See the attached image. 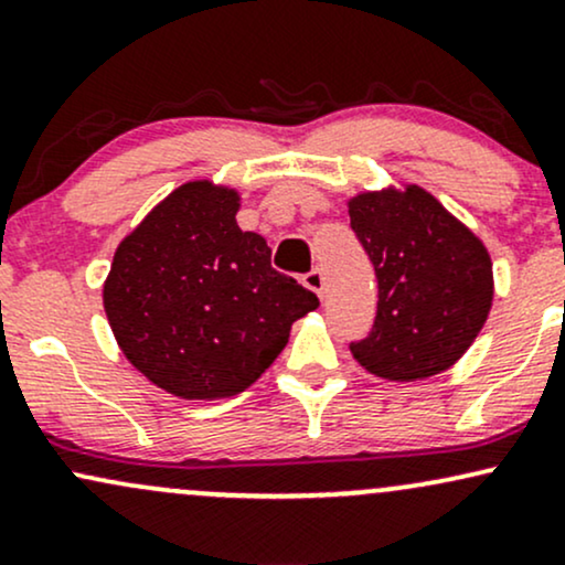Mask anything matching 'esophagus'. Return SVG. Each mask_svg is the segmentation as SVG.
Returning a JSON list of instances; mask_svg holds the SVG:
<instances>
[{
  "label": "esophagus",
  "instance_id": "obj_1",
  "mask_svg": "<svg viewBox=\"0 0 565 565\" xmlns=\"http://www.w3.org/2000/svg\"><path fill=\"white\" fill-rule=\"evenodd\" d=\"M305 287L310 291H316V295L323 297V289H327V278H323V270L321 268H313L305 274Z\"/></svg>",
  "mask_w": 565,
  "mask_h": 565
}]
</instances>
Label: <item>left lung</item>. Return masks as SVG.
<instances>
[{
  "label": "left lung",
  "mask_w": 565,
  "mask_h": 565,
  "mask_svg": "<svg viewBox=\"0 0 565 565\" xmlns=\"http://www.w3.org/2000/svg\"><path fill=\"white\" fill-rule=\"evenodd\" d=\"M350 228L374 265L377 316L350 353L382 380L414 382L465 355L494 300L481 238L419 185L348 201Z\"/></svg>",
  "instance_id": "1"
}]
</instances>
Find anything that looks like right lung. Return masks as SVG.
Returning <instances> with one entry per match:
<instances>
[{
  "instance_id": "1",
  "label": "right lung",
  "mask_w": 565,
  "mask_h": 565,
  "mask_svg": "<svg viewBox=\"0 0 565 565\" xmlns=\"http://www.w3.org/2000/svg\"><path fill=\"white\" fill-rule=\"evenodd\" d=\"M238 191L193 180L148 212L116 249L103 308L121 353L188 401L246 391L319 297L270 265L236 223Z\"/></svg>"
}]
</instances>
